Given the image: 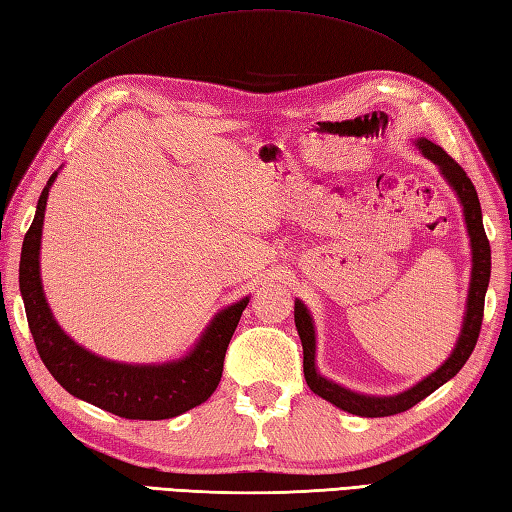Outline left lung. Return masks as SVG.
Listing matches in <instances>:
<instances>
[{
    "label": "left lung",
    "instance_id": "left-lung-1",
    "mask_svg": "<svg viewBox=\"0 0 512 512\" xmlns=\"http://www.w3.org/2000/svg\"><path fill=\"white\" fill-rule=\"evenodd\" d=\"M414 145L418 147V152H421L425 159H430L436 167H439L443 179L448 181L454 194H457V199L463 208V219H466L468 237H470L472 268H470V286H468V297H466V313H463L461 333L450 356L445 358V362H441V367L432 371L430 376L418 380L416 385L405 389L401 394L371 396V394L351 392V389L333 383V380L322 376L318 371V365H315V324L309 309H306V304L302 300H295V327L304 349L306 385L311 387L313 394H318L331 405H336L349 414L365 416V418L394 416V414L407 412L416 403H421L425 396H430L441 385L448 383L450 378L459 374V369L466 365L472 349L477 345L481 320H483V300H486V291L490 282V244H488L486 230H483L481 206H479L475 185H472V181L468 179V174L463 172V167L454 161L452 156L445 154L439 145L427 141V138H418Z\"/></svg>",
    "mask_w": 512,
    "mask_h": 512
}]
</instances>
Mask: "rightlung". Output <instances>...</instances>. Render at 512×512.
<instances>
[{"mask_svg":"<svg viewBox=\"0 0 512 512\" xmlns=\"http://www.w3.org/2000/svg\"><path fill=\"white\" fill-rule=\"evenodd\" d=\"M58 172L51 174L37 199L33 224L26 232L20 257V293L35 340L51 376L71 396L100 410L134 421H163L206 403L224 371L226 349L250 297L224 306L208 322L185 356L167 362H118L96 356L64 333L46 302L40 275V246L46 199Z\"/></svg>","mask_w":512,"mask_h":512,"instance_id":"add662e5","label":"right lung"}]
</instances>
